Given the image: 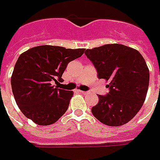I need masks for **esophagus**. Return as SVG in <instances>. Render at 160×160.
<instances>
[{
	"mask_svg": "<svg viewBox=\"0 0 160 160\" xmlns=\"http://www.w3.org/2000/svg\"><path fill=\"white\" fill-rule=\"evenodd\" d=\"M78 92L81 93L82 95H86V94H88V92H86V91H82V90H78Z\"/></svg>",
	"mask_w": 160,
	"mask_h": 160,
	"instance_id": "esophagus-1",
	"label": "esophagus"
}]
</instances>
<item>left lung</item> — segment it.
Returning <instances> with one entry per match:
<instances>
[{
  "label": "left lung",
  "instance_id": "1",
  "mask_svg": "<svg viewBox=\"0 0 160 160\" xmlns=\"http://www.w3.org/2000/svg\"><path fill=\"white\" fill-rule=\"evenodd\" d=\"M86 56L95 65L99 79L108 82L109 93L98 96L91 108L99 122L119 127L131 121L142 107L149 85V69L137 50L108 44L87 49Z\"/></svg>",
  "mask_w": 160,
  "mask_h": 160
}]
</instances>
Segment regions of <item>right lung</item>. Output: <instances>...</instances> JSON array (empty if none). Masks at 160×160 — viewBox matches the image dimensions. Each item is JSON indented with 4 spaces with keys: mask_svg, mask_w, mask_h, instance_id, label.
Wrapping results in <instances>:
<instances>
[{
    "mask_svg": "<svg viewBox=\"0 0 160 160\" xmlns=\"http://www.w3.org/2000/svg\"><path fill=\"white\" fill-rule=\"evenodd\" d=\"M83 48L39 46L21 53L14 65L11 86L18 107L37 125L53 124L66 112L73 91L58 89L67 64L84 53Z\"/></svg>",
    "mask_w": 160,
    "mask_h": 160,
    "instance_id": "right-lung-1",
    "label": "right lung"
}]
</instances>
